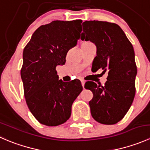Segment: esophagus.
<instances>
[{
    "mask_svg": "<svg viewBox=\"0 0 150 150\" xmlns=\"http://www.w3.org/2000/svg\"><path fill=\"white\" fill-rule=\"evenodd\" d=\"M81 84H82V86H83V88H84V85H85V81H83V80H82V81H81Z\"/></svg>",
    "mask_w": 150,
    "mask_h": 150,
    "instance_id": "esophagus-1",
    "label": "esophagus"
}]
</instances>
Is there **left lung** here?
<instances>
[{
  "label": "left lung",
  "mask_w": 150,
  "mask_h": 150,
  "mask_svg": "<svg viewBox=\"0 0 150 150\" xmlns=\"http://www.w3.org/2000/svg\"><path fill=\"white\" fill-rule=\"evenodd\" d=\"M81 39L96 46L92 69L108 72L104 86L88 81L86 89L93 93L89 102L96 121L113 125L123 118L135 96L137 68L132 44L117 25L102 21H86Z\"/></svg>",
  "instance_id": "1"
}]
</instances>
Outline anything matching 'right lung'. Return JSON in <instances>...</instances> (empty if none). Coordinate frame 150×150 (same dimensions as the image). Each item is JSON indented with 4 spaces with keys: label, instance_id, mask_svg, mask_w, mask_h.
Here are the masks:
<instances>
[{
    "label": "right lung",
    "instance_id": "add662e5",
    "mask_svg": "<svg viewBox=\"0 0 150 150\" xmlns=\"http://www.w3.org/2000/svg\"><path fill=\"white\" fill-rule=\"evenodd\" d=\"M82 20L53 21L38 28L24 48L21 78L29 110L48 126L65 122L72 103L83 90L78 79L59 80L56 67L66 62V55L80 38Z\"/></svg>",
    "mask_w": 150,
    "mask_h": 150
}]
</instances>
